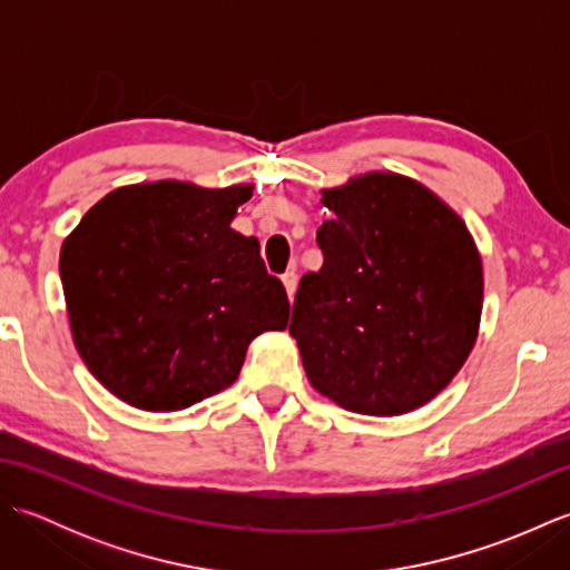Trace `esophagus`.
Here are the masks:
<instances>
[{
  "instance_id": "1",
  "label": "esophagus",
  "mask_w": 570,
  "mask_h": 570,
  "mask_svg": "<svg viewBox=\"0 0 570 570\" xmlns=\"http://www.w3.org/2000/svg\"><path fill=\"white\" fill-rule=\"evenodd\" d=\"M282 282H284V288H286L288 298H294V294H296V284H298V276H296V272H294V269H288L286 274H282Z\"/></svg>"
}]
</instances>
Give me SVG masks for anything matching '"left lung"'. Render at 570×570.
<instances>
[{
    "mask_svg": "<svg viewBox=\"0 0 570 570\" xmlns=\"http://www.w3.org/2000/svg\"><path fill=\"white\" fill-rule=\"evenodd\" d=\"M321 272L301 278L288 333L313 390L399 416L443 392L478 341L482 259L455 210L392 171L323 190Z\"/></svg>",
    "mask_w": 570,
    "mask_h": 570,
    "instance_id": "obj_1",
    "label": "left lung"
}]
</instances>
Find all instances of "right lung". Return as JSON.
<instances>
[{"label": "right lung", "instance_id": "1", "mask_svg": "<svg viewBox=\"0 0 570 570\" xmlns=\"http://www.w3.org/2000/svg\"><path fill=\"white\" fill-rule=\"evenodd\" d=\"M249 184L154 180L107 193L60 247L72 343L105 390L178 411L237 380L249 343L284 331V284L229 223Z\"/></svg>", "mask_w": 570, "mask_h": 570}]
</instances>
